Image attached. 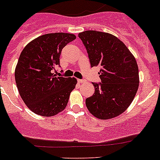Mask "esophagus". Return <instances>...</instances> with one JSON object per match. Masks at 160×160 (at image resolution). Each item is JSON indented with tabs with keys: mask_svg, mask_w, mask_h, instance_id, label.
<instances>
[{
	"mask_svg": "<svg viewBox=\"0 0 160 160\" xmlns=\"http://www.w3.org/2000/svg\"><path fill=\"white\" fill-rule=\"evenodd\" d=\"M77 81H78V83H84L85 80H80V79H79V80H77Z\"/></svg>",
	"mask_w": 160,
	"mask_h": 160,
	"instance_id": "obj_1",
	"label": "esophagus"
}]
</instances>
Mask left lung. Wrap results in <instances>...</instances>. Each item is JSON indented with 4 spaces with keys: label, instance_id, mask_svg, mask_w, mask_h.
Wrapping results in <instances>:
<instances>
[{
    "label": "left lung",
    "instance_id": "1",
    "mask_svg": "<svg viewBox=\"0 0 160 160\" xmlns=\"http://www.w3.org/2000/svg\"><path fill=\"white\" fill-rule=\"evenodd\" d=\"M86 47L91 67L101 66V83H93L94 93L86 99L94 117L108 120L127 110L139 85L135 56L119 38L110 33L85 31L78 35Z\"/></svg>",
    "mask_w": 160,
    "mask_h": 160
}]
</instances>
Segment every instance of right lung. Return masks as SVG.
Instances as JSON below:
<instances>
[{"mask_svg":"<svg viewBox=\"0 0 160 160\" xmlns=\"http://www.w3.org/2000/svg\"><path fill=\"white\" fill-rule=\"evenodd\" d=\"M76 38L70 33L40 35L22 50L14 70L18 90L32 112L45 117L56 115L66 108L77 83L72 77H56L62 48Z\"/></svg>","mask_w":160,"mask_h":160,"instance_id":"add662e5","label":"right lung"}]
</instances>
